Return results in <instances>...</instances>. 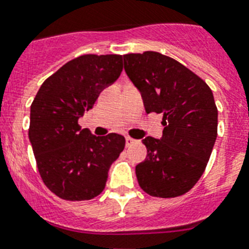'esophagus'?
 <instances>
[{
  "label": "esophagus",
  "mask_w": 249,
  "mask_h": 249,
  "mask_svg": "<svg viewBox=\"0 0 249 249\" xmlns=\"http://www.w3.org/2000/svg\"><path fill=\"white\" fill-rule=\"evenodd\" d=\"M133 142H134V140H133V138H130V137H126V138H125V143H126V146H130Z\"/></svg>",
  "instance_id": "esophagus-1"
}]
</instances>
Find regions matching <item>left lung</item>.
<instances>
[{
    "mask_svg": "<svg viewBox=\"0 0 249 249\" xmlns=\"http://www.w3.org/2000/svg\"><path fill=\"white\" fill-rule=\"evenodd\" d=\"M124 68L146 112L163 113V137L142 141L147 156L136 166L138 183L151 196H181L204 173L216 142L212 90L183 64L156 52L126 54Z\"/></svg>",
    "mask_w": 249,
    "mask_h": 249,
    "instance_id": "obj_1",
    "label": "left lung"
}]
</instances>
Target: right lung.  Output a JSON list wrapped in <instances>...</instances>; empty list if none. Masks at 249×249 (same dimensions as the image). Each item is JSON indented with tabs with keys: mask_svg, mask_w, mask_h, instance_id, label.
I'll list each match as a JSON object with an SVG mask.
<instances>
[{
	"mask_svg": "<svg viewBox=\"0 0 249 249\" xmlns=\"http://www.w3.org/2000/svg\"><path fill=\"white\" fill-rule=\"evenodd\" d=\"M121 71L123 55H81L45 80L33 99L29 141L42 181L60 199L98 196L109 166L124 150L120 134L97 137L79 125L80 117Z\"/></svg>",
	"mask_w": 249,
	"mask_h": 249,
	"instance_id": "add662e5",
	"label": "right lung"
}]
</instances>
